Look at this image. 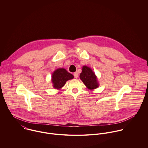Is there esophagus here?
I'll return each instance as SVG.
<instances>
[{"label":"esophagus","mask_w":148,"mask_h":148,"mask_svg":"<svg viewBox=\"0 0 148 148\" xmlns=\"http://www.w3.org/2000/svg\"><path fill=\"white\" fill-rule=\"evenodd\" d=\"M73 75H74V77H75V78H77L78 77V76H79V74H78V73L77 72H75L74 73H73Z\"/></svg>","instance_id":"1"}]
</instances>
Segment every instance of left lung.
I'll list each match as a JSON object with an SVG mask.
<instances>
[{
    "label": "left lung",
    "mask_w": 148,
    "mask_h": 148,
    "mask_svg": "<svg viewBox=\"0 0 148 148\" xmlns=\"http://www.w3.org/2000/svg\"><path fill=\"white\" fill-rule=\"evenodd\" d=\"M80 77L86 86L89 89H95L99 86L95 74L90 68L86 66L83 67L82 72L80 75Z\"/></svg>",
    "instance_id": "left-lung-1"
}]
</instances>
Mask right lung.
<instances>
[{"instance_id": "obj_1", "label": "right lung", "mask_w": 148, "mask_h": 148, "mask_svg": "<svg viewBox=\"0 0 148 148\" xmlns=\"http://www.w3.org/2000/svg\"><path fill=\"white\" fill-rule=\"evenodd\" d=\"M73 78V76L71 73L68 72L66 69L64 68H59L56 69L53 73L52 82L54 88L59 89L63 86L66 81L72 79Z\"/></svg>"}]
</instances>
